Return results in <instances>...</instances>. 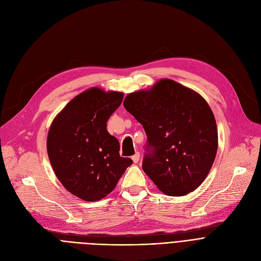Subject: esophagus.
Segmentation results:
<instances>
[{
    "instance_id": "1",
    "label": "esophagus",
    "mask_w": 261,
    "mask_h": 261,
    "mask_svg": "<svg viewBox=\"0 0 261 261\" xmlns=\"http://www.w3.org/2000/svg\"><path fill=\"white\" fill-rule=\"evenodd\" d=\"M140 156H141V155H140V153H139V152H136V153L132 156V161H133V163H135V164H136V163H139V161H140Z\"/></svg>"
}]
</instances>
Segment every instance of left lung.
I'll return each instance as SVG.
<instances>
[{"label": "left lung", "mask_w": 261, "mask_h": 261, "mask_svg": "<svg viewBox=\"0 0 261 261\" xmlns=\"http://www.w3.org/2000/svg\"><path fill=\"white\" fill-rule=\"evenodd\" d=\"M123 107L148 139L143 170L165 195L185 196L207 176L218 149L212 109L200 94L171 79L127 95Z\"/></svg>", "instance_id": "1"}]
</instances>
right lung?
Instances as JSON below:
<instances>
[{
	"label": "right lung",
	"instance_id": "add662e5",
	"mask_svg": "<svg viewBox=\"0 0 261 261\" xmlns=\"http://www.w3.org/2000/svg\"><path fill=\"white\" fill-rule=\"evenodd\" d=\"M122 98L121 92L91 88L68 102L49 127L46 148L54 172L67 191L85 201L109 195L133 163L119 155V143L107 130Z\"/></svg>",
	"mask_w": 261,
	"mask_h": 261
}]
</instances>
